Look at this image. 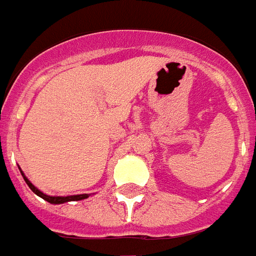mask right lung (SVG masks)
<instances>
[{
	"label": "right lung",
	"instance_id": "add662e5",
	"mask_svg": "<svg viewBox=\"0 0 256 256\" xmlns=\"http://www.w3.org/2000/svg\"><path fill=\"white\" fill-rule=\"evenodd\" d=\"M20 170V168H19ZM20 174L22 176H23V179H24V182L27 183V186L32 189V193H36V194L38 196V197H41V198H44L45 201H48V202H50V204H64V202H68V201H80V200H85V198H88L90 194H74V196H48L45 194V193H42L41 190L37 189L34 184H32L28 179L26 178V175L23 174V171L20 170Z\"/></svg>",
	"mask_w": 256,
	"mask_h": 256
}]
</instances>
